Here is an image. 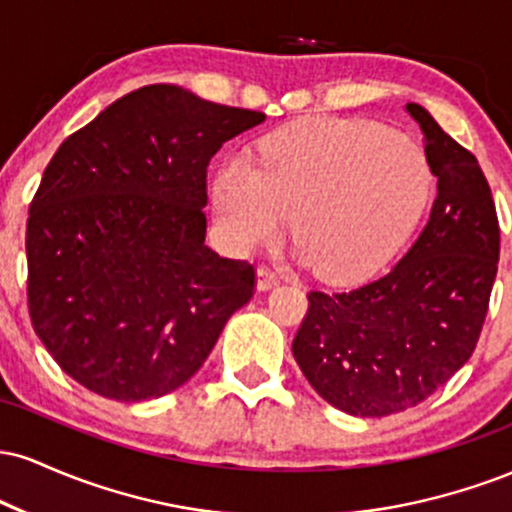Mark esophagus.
Here are the masks:
<instances>
[{"label":"esophagus","mask_w":512,"mask_h":512,"mask_svg":"<svg viewBox=\"0 0 512 512\" xmlns=\"http://www.w3.org/2000/svg\"><path fill=\"white\" fill-rule=\"evenodd\" d=\"M279 281H281L279 269H274V267H260V269H257V289H260V291L272 289V286L279 284Z\"/></svg>","instance_id":"esophagus-1"}]
</instances>
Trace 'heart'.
I'll list each match as a JSON object with an SVG mask.
<instances>
[{"label":"heart","instance_id":"1","mask_svg":"<svg viewBox=\"0 0 512 512\" xmlns=\"http://www.w3.org/2000/svg\"><path fill=\"white\" fill-rule=\"evenodd\" d=\"M431 163L419 144L370 120L310 117L260 146V163H223L219 223L238 248L272 243L291 216L301 255L332 281L378 272L411 236L428 199Z\"/></svg>","mask_w":512,"mask_h":512}]
</instances>
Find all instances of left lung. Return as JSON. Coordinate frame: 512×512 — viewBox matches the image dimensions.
I'll list each match as a JSON object with an SVG mask.
<instances>
[{
    "instance_id": "8db88e82",
    "label": "left lung",
    "mask_w": 512,
    "mask_h": 512,
    "mask_svg": "<svg viewBox=\"0 0 512 512\" xmlns=\"http://www.w3.org/2000/svg\"><path fill=\"white\" fill-rule=\"evenodd\" d=\"M438 178L431 219L390 272L354 291H310L293 356L313 390L351 416H390L443 387L477 349L501 255L484 170L421 105Z\"/></svg>"
}]
</instances>
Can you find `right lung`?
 Listing matches in <instances>:
<instances>
[{
	"label": "right lung",
	"instance_id": "add662e5",
	"mask_svg": "<svg viewBox=\"0 0 512 512\" xmlns=\"http://www.w3.org/2000/svg\"><path fill=\"white\" fill-rule=\"evenodd\" d=\"M264 113L142 86L64 139L26 223L28 313L64 373L144 402L192 378L255 267L204 245L207 168Z\"/></svg>",
	"mask_w": 512,
	"mask_h": 512
}]
</instances>
